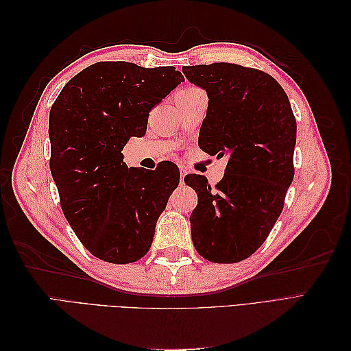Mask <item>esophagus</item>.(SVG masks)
Instances as JSON below:
<instances>
[{
    "label": "esophagus",
    "instance_id": "34e87169",
    "mask_svg": "<svg viewBox=\"0 0 351 351\" xmlns=\"http://www.w3.org/2000/svg\"><path fill=\"white\" fill-rule=\"evenodd\" d=\"M186 174H187V169L184 167H180V178H182V183H183Z\"/></svg>",
    "mask_w": 351,
    "mask_h": 351
}]
</instances>
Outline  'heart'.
Masks as SVG:
<instances>
[{"label": "heart", "mask_w": 351, "mask_h": 351, "mask_svg": "<svg viewBox=\"0 0 351 351\" xmlns=\"http://www.w3.org/2000/svg\"><path fill=\"white\" fill-rule=\"evenodd\" d=\"M196 90H199L197 88H195V86H187V88H184V89H182L178 92V95L177 97H180V95H187V93H193V92H196Z\"/></svg>", "instance_id": "1"}]
</instances>
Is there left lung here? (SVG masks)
I'll list each match as a JSON object with an SVG mask.
<instances>
[{"instance_id": "8db88e82", "label": "left lung", "mask_w": 351, "mask_h": 351, "mask_svg": "<svg viewBox=\"0 0 351 351\" xmlns=\"http://www.w3.org/2000/svg\"><path fill=\"white\" fill-rule=\"evenodd\" d=\"M183 73L209 98L199 147L228 155L215 187L204 176L184 177L200 197L190 215L192 240L206 261L240 262L262 246L281 215L294 177V114L281 84L261 70L214 62L184 66Z\"/></svg>"}]
</instances>
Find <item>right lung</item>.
<instances>
[{
	"mask_svg": "<svg viewBox=\"0 0 351 351\" xmlns=\"http://www.w3.org/2000/svg\"><path fill=\"white\" fill-rule=\"evenodd\" d=\"M183 80L171 66L101 61L76 74L51 107L49 168L61 209L98 259L132 263L151 247L178 167L129 168L121 151L130 137L145 136L149 111Z\"/></svg>",
	"mask_w": 351,
	"mask_h": 351,
	"instance_id": "right-lung-1",
	"label": "right lung"
}]
</instances>
